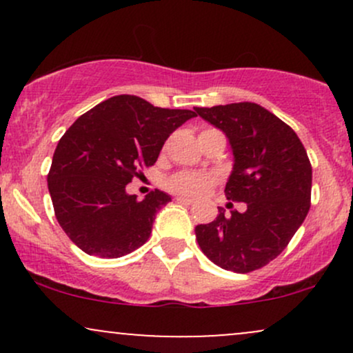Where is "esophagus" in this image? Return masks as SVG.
Segmentation results:
<instances>
[{
	"label": "esophagus",
	"mask_w": 353,
	"mask_h": 353,
	"mask_svg": "<svg viewBox=\"0 0 353 353\" xmlns=\"http://www.w3.org/2000/svg\"><path fill=\"white\" fill-rule=\"evenodd\" d=\"M176 201H179L181 202V204H185V205H189V204H192V199H189V197H182V196H179V197H177V199Z\"/></svg>",
	"instance_id": "esophagus-1"
}]
</instances>
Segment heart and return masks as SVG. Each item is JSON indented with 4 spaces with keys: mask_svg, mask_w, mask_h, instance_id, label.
<instances>
[{
    "mask_svg": "<svg viewBox=\"0 0 353 353\" xmlns=\"http://www.w3.org/2000/svg\"><path fill=\"white\" fill-rule=\"evenodd\" d=\"M214 184V177L208 174L192 172V171H181L174 174L168 181L169 189L176 190L185 196H201Z\"/></svg>",
    "mask_w": 353,
    "mask_h": 353,
    "instance_id": "b5f03b06",
    "label": "heart"
}]
</instances>
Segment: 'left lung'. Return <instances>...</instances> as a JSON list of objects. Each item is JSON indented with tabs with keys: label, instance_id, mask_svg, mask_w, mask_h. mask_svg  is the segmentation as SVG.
<instances>
[{
	"label": "left lung",
	"instance_id": "8db88e82",
	"mask_svg": "<svg viewBox=\"0 0 353 353\" xmlns=\"http://www.w3.org/2000/svg\"><path fill=\"white\" fill-rule=\"evenodd\" d=\"M196 114L228 136L234 169L225 197L245 202V212L219 208L196 228L201 250L237 274L261 269L285 249L310 209L312 165L305 148L277 116L255 103L196 108Z\"/></svg>",
	"mask_w": 353,
	"mask_h": 353
}]
</instances>
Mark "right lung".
Segmentation results:
<instances>
[{
    "instance_id": "add662e5",
    "label": "right lung",
    "mask_w": 353,
    "mask_h": 353,
    "mask_svg": "<svg viewBox=\"0 0 353 353\" xmlns=\"http://www.w3.org/2000/svg\"><path fill=\"white\" fill-rule=\"evenodd\" d=\"M196 116L121 94L89 109L64 132L48 189L59 225L83 252L116 259L148 241L156 212L171 197L156 189L137 201L125 185L154 165L165 139Z\"/></svg>"
}]
</instances>
